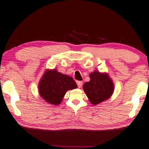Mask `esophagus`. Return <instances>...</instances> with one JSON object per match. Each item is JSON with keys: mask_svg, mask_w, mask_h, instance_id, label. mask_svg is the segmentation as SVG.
<instances>
[{"mask_svg": "<svg viewBox=\"0 0 149 149\" xmlns=\"http://www.w3.org/2000/svg\"><path fill=\"white\" fill-rule=\"evenodd\" d=\"M77 86H78V88H81L82 86V84H83V82L81 81H77Z\"/></svg>", "mask_w": 149, "mask_h": 149, "instance_id": "obj_1", "label": "esophagus"}]
</instances>
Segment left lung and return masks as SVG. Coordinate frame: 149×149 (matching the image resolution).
<instances>
[{"label":"left lung","instance_id":"obj_1","mask_svg":"<svg viewBox=\"0 0 149 149\" xmlns=\"http://www.w3.org/2000/svg\"><path fill=\"white\" fill-rule=\"evenodd\" d=\"M90 81L85 83L84 90L90 103L94 105L108 99L113 91V85L107 74L94 71L90 75Z\"/></svg>","mask_w":149,"mask_h":149}]
</instances>
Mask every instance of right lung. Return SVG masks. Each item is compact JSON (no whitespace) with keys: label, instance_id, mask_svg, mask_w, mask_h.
<instances>
[{"label":"right lung","instance_id":"1","mask_svg":"<svg viewBox=\"0 0 149 149\" xmlns=\"http://www.w3.org/2000/svg\"><path fill=\"white\" fill-rule=\"evenodd\" d=\"M77 88L72 77L56 70H47L40 81L39 93L47 103L57 105L61 103L67 90Z\"/></svg>","mask_w":149,"mask_h":149}]
</instances>
